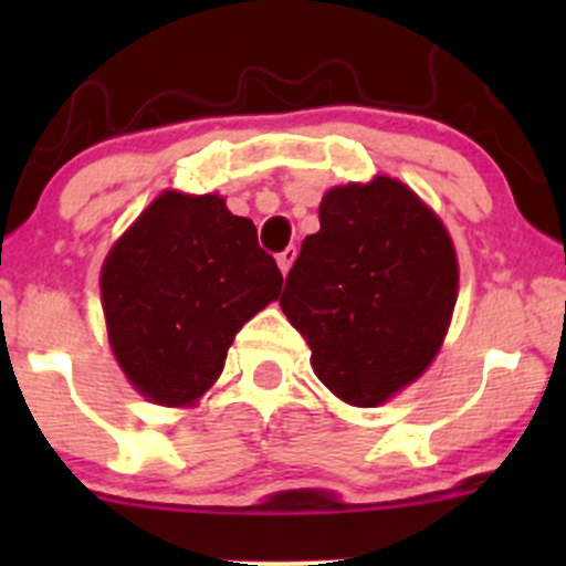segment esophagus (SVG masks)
<instances>
[{
    "label": "esophagus",
    "instance_id": "34e87169",
    "mask_svg": "<svg viewBox=\"0 0 566 566\" xmlns=\"http://www.w3.org/2000/svg\"><path fill=\"white\" fill-rule=\"evenodd\" d=\"M295 258H297L295 247H287V250H284V252H279L276 263H279V269H282V274H287V271L292 269V263H295Z\"/></svg>",
    "mask_w": 566,
    "mask_h": 566
}]
</instances>
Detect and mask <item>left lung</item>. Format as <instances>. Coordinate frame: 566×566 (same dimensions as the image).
I'll return each mask as SVG.
<instances>
[{
    "instance_id": "1",
    "label": "left lung",
    "mask_w": 566,
    "mask_h": 566,
    "mask_svg": "<svg viewBox=\"0 0 566 566\" xmlns=\"http://www.w3.org/2000/svg\"><path fill=\"white\" fill-rule=\"evenodd\" d=\"M319 223L279 305L308 343L316 378L346 405L378 407L444 343L458 301L452 239L412 188L386 175L329 188Z\"/></svg>"
}]
</instances>
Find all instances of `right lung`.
<instances>
[{"mask_svg":"<svg viewBox=\"0 0 566 566\" xmlns=\"http://www.w3.org/2000/svg\"><path fill=\"white\" fill-rule=\"evenodd\" d=\"M282 292L255 223L218 193H159L103 261L101 297L122 373L148 401L191 407L233 337Z\"/></svg>","mask_w":566,"mask_h":566,"instance_id":"right-lung-1","label":"right lung"}]
</instances>
